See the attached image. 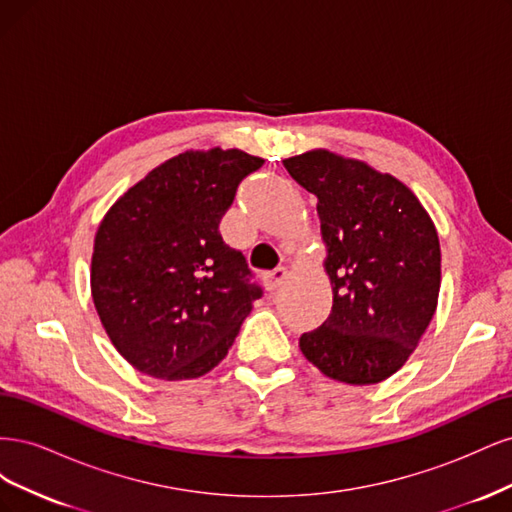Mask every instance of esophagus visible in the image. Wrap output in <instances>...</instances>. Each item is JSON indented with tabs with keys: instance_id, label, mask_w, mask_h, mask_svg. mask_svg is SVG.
<instances>
[{
	"instance_id": "esophagus-1",
	"label": "esophagus",
	"mask_w": 512,
	"mask_h": 512,
	"mask_svg": "<svg viewBox=\"0 0 512 512\" xmlns=\"http://www.w3.org/2000/svg\"><path fill=\"white\" fill-rule=\"evenodd\" d=\"M286 277H288V269L286 267H277V269L265 273V286H267V290L280 288L284 284Z\"/></svg>"
}]
</instances>
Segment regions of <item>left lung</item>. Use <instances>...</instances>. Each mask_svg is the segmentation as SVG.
I'll use <instances>...</instances> for the list:
<instances>
[{
  "mask_svg": "<svg viewBox=\"0 0 512 512\" xmlns=\"http://www.w3.org/2000/svg\"><path fill=\"white\" fill-rule=\"evenodd\" d=\"M318 198L333 309L299 348L324 376L382 382L408 361L440 292L436 226L404 183L359 160L316 149L284 160Z\"/></svg>",
  "mask_w": 512,
  "mask_h": 512,
  "instance_id": "1",
  "label": "left lung"
}]
</instances>
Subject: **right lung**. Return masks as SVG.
<instances>
[{"label": "right lung", "mask_w": 512, "mask_h": 512, "mask_svg": "<svg viewBox=\"0 0 512 512\" xmlns=\"http://www.w3.org/2000/svg\"><path fill=\"white\" fill-rule=\"evenodd\" d=\"M262 162L239 149L185 151L104 215L91 297L113 346L143 374H207L262 297L245 256L220 235L239 183Z\"/></svg>", "instance_id": "1"}]
</instances>
